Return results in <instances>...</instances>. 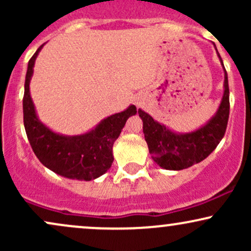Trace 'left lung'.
I'll use <instances>...</instances> for the list:
<instances>
[{
  "label": "left lung",
  "instance_id": "8db88e82",
  "mask_svg": "<svg viewBox=\"0 0 251 251\" xmlns=\"http://www.w3.org/2000/svg\"><path fill=\"white\" fill-rule=\"evenodd\" d=\"M217 55L224 70L223 97L217 112L200 128L186 133L175 132L164 124L155 122L143 109H138L143 120V132L149 151L152 154V159L160 168L174 171L188 169L205 159L224 137L230 109L229 83L226 71L218 51Z\"/></svg>",
  "mask_w": 251,
  "mask_h": 251
}]
</instances>
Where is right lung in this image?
I'll use <instances>...</instances> for the list:
<instances>
[{
    "label": "right lung",
    "mask_w": 251,
    "mask_h": 251,
    "mask_svg": "<svg viewBox=\"0 0 251 251\" xmlns=\"http://www.w3.org/2000/svg\"><path fill=\"white\" fill-rule=\"evenodd\" d=\"M43 46L45 43L31 56L25 74L24 123L28 140L37 159L47 169L70 179L93 180L111 168L113 144L126 120L137 113V107L129 105L125 111L105 118L83 134L63 135L51 131L37 117L29 91L35 60Z\"/></svg>",
    "instance_id": "1"
}]
</instances>
